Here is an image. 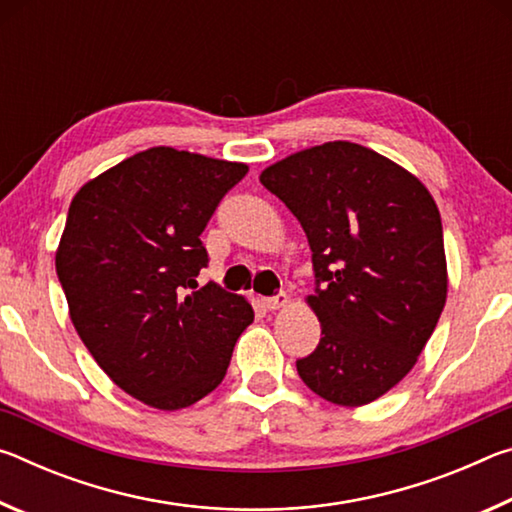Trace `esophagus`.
Listing matches in <instances>:
<instances>
[{
    "mask_svg": "<svg viewBox=\"0 0 512 512\" xmlns=\"http://www.w3.org/2000/svg\"><path fill=\"white\" fill-rule=\"evenodd\" d=\"M287 302H289V296H287V293H277V296H273V298H264V307H266V309H271V311H275V309L287 307Z\"/></svg>",
    "mask_w": 512,
    "mask_h": 512,
    "instance_id": "obj_1",
    "label": "esophagus"
}]
</instances>
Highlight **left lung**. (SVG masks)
I'll return each mask as SVG.
<instances>
[{"label":"left lung","mask_w":512,"mask_h":512,"mask_svg":"<svg viewBox=\"0 0 512 512\" xmlns=\"http://www.w3.org/2000/svg\"><path fill=\"white\" fill-rule=\"evenodd\" d=\"M305 230L320 343L296 361L316 395L377 400L406 377L447 300L440 212L418 178L352 142H327L262 171Z\"/></svg>","instance_id":"left-lung-1"}]
</instances>
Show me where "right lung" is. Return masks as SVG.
I'll use <instances>...</instances> for the list:
<instances>
[{
  "label": "right lung",
  "instance_id": "add662e5",
  "mask_svg": "<svg viewBox=\"0 0 512 512\" xmlns=\"http://www.w3.org/2000/svg\"><path fill=\"white\" fill-rule=\"evenodd\" d=\"M241 162L171 146L135 153L79 189L56 273L69 318L101 370L160 411L192 406L225 377L253 307L196 277L201 241Z\"/></svg>",
  "mask_w": 512,
  "mask_h": 512
}]
</instances>
